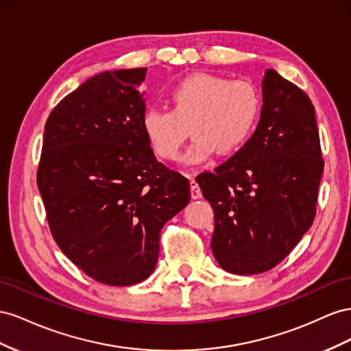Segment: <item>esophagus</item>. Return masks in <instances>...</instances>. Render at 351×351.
I'll return each instance as SVG.
<instances>
[{
	"label": "esophagus",
	"instance_id": "esophagus-1",
	"mask_svg": "<svg viewBox=\"0 0 351 351\" xmlns=\"http://www.w3.org/2000/svg\"><path fill=\"white\" fill-rule=\"evenodd\" d=\"M189 188H191V197L194 199L202 198V189H199L198 184L195 182V179H191V181H189Z\"/></svg>",
	"mask_w": 351,
	"mask_h": 351
}]
</instances>
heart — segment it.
I'll list each match as a JSON object with an SVG mask.
<instances>
[{
    "mask_svg": "<svg viewBox=\"0 0 351 351\" xmlns=\"http://www.w3.org/2000/svg\"><path fill=\"white\" fill-rule=\"evenodd\" d=\"M167 99L169 110H145L143 131L160 158L175 160L189 129L194 139L181 157L186 166L203 163L216 152L235 153L252 136L262 110V98L253 84L207 73L184 79Z\"/></svg>",
    "mask_w": 351,
    "mask_h": 351,
    "instance_id": "1",
    "label": "heart"
}]
</instances>
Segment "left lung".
Masks as SVG:
<instances>
[{
  "label": "left lung",
  "mask_w": 351,
  "mask_h": 351,
  "mask_svg": "<svg viewBox=\"0 0 351 351\" xmlns=\"http://www.w3.org/2000/svg\"><path fill=\"white\" fill-rule=\"evenodd\" d=\"M252 138L197 182L215 212L212 252L229 274L254 275L289 254L312 226L324 172L315 107L267 69Z\"/></svg>",
  "instance_id": "8db88e82"
}]
</instances>
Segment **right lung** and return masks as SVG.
I'll return each mask as SVG.
<instances>
[{
	"label": "right lung",
	"instance_id": "add662e5",
	"mask_svg": "<svg viewBox=\"0 0 351 351\" xmlns=\"http://www.w3.org/2000/svg\"><path fill=\"white\" fill-rule=\"evenodd\" d=\"M147 67L89 77L48 116L38 188L57 245L95 281L153 274L160 231L188 204L189 182L158 163L144 135Z\"/></svg>",
	"mask_w": 351,
	"mask_h": 351
}]
</instances>
